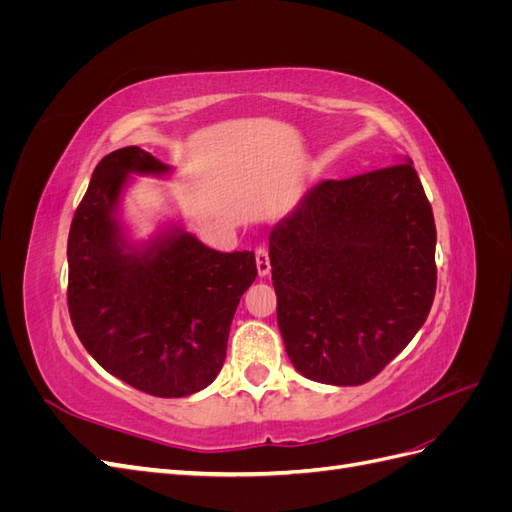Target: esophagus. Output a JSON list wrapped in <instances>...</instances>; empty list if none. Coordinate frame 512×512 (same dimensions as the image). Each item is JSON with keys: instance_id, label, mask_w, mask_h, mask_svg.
I'll list each match as a JSON object with an SVG mask.
<instances>
[{"instance_id": "esophagus-1", "label": "esophagus", "mask_w": 512, "mask_h": 512, "mask_svg": "<svg viewBox=\"0 0 512 512\" xmlns=\"http://www.w3.org/2000/svg\"><path fill=\"white\" fill-rule=\"evenodd\" d=\"M256 269L260 277H267L271 273V260H269V252L265 247H258L256 250Z\"/></svg>"}]
</instances>
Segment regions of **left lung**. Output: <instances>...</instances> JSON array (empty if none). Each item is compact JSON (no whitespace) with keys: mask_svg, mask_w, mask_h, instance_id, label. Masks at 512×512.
<instances>
[{"mask_svg":"<svg viewBox=\"0 0 512 512\" xmlns=\"http://www.w3.org/2000/svg\"><path fill=\"white\" fill-rule=\"evenodd\" d=\"M277 324L301 376L359 386L423 327L436 224L410 158L309 188L269 235Z\"/></svg>","mask_w":512,"mask_h":512,"instance_id":"left-lung-1","label":"left lung"}]
</instances>
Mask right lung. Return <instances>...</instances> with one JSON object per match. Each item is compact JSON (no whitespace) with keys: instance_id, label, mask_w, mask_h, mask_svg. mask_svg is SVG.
<instances>
[{"instance_id":"add662e5","label":"right lung","mask_w":512,"mask_h":512,"mask_svg":"<svg viewBox=\"0 0 512 512\" xmlns=\"http://www.w3.org/2000/svg\"><path fill=\"white\" fill-rule=\"evenodd\" d=\"M132 175H173L141 147L100 160L68 237V307L85 350L134 389L188 397L226 359L232 316L256 280L254 252H218L181 220L134 239L121 220Z\"/></svg>"}]
</instances>
